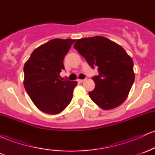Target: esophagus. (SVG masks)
<instances>
[{
	"instance_id": "34e87169",
	"label": "esophagus",
	"mask_w": 155,
	"mask_h": 155,
	"mask_svg": "<svg viewBox=\"0 0 155 155\" xmlns=\"http://www.w3.org/2000/svg\"><path fill=\"white\" fill-rule=\"evenodd\" d=\"M84 81H85V79H78V81H79V83H82Z\"/></svg>"
}]
</instances>
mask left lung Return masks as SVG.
<instances>
[{"instance_id": "1", "label": "left lung", "mask_w": 155, "mask_h": 155, "mask_svg": "<svg viewBox=\"0 0 155 155\" xmlns=\"http://www.w3.org/2000/svg\"><path fill=\"white\" fill-rule=\"evenodd\" d=\"M74 47L92 68H97L98 76L92 78L95 87L89 92L90 98L104 110L122 104L135 80L132 58L119 44L99 35L78 39Z\"/></svg>"}]
</instances>
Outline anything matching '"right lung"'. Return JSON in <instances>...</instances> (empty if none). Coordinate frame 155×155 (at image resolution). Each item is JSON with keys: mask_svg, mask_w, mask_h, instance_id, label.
Here are the masks:
<instances>
[{"mask_svg": "<svg viewBox=\"0 0 155 155\" xmlns=\"http://www.w3.org/2000/svg\"><path fill=\"white\" fill-rule=\"evenodd\" d=\"M75 41L54 38L32 52L24 65V87L35 106L48 114H58L68 106L77 81L63 80V59Z\"/></svg>", "mask_w": 155, "mask_h": 155, "instance_id": "add662e5", "label": "right lung"}]
</instances>
